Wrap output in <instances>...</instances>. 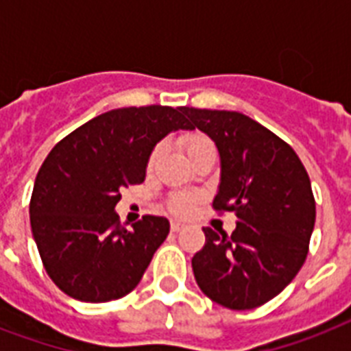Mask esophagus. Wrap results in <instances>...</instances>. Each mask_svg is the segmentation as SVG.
<instances>
[{
    "instance_id": "esophagus-1",
    "label": "esophagus",
    "mask_w": 351,
    "mask_h": 351,
    "mask_svg": "<svg viewBox=\"0 0 351 351\" xmlns=\"http://www.w3.org/2000/svg\"><path fill=\"white\" fill-rule=\"evenodd\" d=\"M180 230H184V224H180V222H175V220H173V222H171V231H173V233H176V231H180Z\"/></svg>"
}]
</instances>
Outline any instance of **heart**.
I'll use <instances>...</instances> for the list:
<instances>
[{"label": "heart", "instance_id": "1", "mask_svg": "<svg viewBox=\"0 0 351 351\" xmlns=\"http://www.w3.org/2000/svg\"><path fill=\"white\" fill-rule=\"evenodd\" d=\"M182 143H184V147L187 151V156H191L195 151L198 149L206 147V145H211L208 138L202 136V134H197V132H193V134H187V136L182 138ZM160 149H154L153 154H151V158H149V167H153L156 158H158ZM193 204H195V197L193 195H187V193H178L175 197H171L169 200V211L175 215H187L191 213Z\"/></svg>", "mask_w": 351, "mask_h": 351}]
</instances>
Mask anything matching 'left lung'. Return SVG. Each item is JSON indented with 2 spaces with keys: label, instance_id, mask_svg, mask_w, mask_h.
Returning a JSON list of instances; mask_svg holds the SVG:
<instances>
[{
  "label": "left lung",
  "instance_id": "1",
  "mask_svg": "<svg viewBox=\"0 0 351 351\" xmlns=\"http://www.w3.org/2000/svg\"><path fill=\"white\" fill-rule=\"evenodd\" d=\"M182 111L219 149L215 209L239 219L231 237L204 228L193 273L213 302L253 310L277 297L304 264L315 226L310 176L288 143L242 112Z\"/></svg>",
  "mask_w": 351,
  "mask_h": 351
}]
</instances>
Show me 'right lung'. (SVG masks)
Returning <instances> with one entry per match:
<instances>
[{"label":"right lung","instance_id":"1","mask_svg":"<svg viewBox=\"0 0 351 351\" xmlns=\"http://www.w3.org/2000/svg\"><path fill=\"white\" fill-rule=\"evenodd\" d=\"M184 107H125L93 118L65 136L41 165L30 198V228L49 277L82 302L131 293L169 220L118 222L120 189L145 180L151 153L167 134L191 131Z\"/></svg>","mask_w":351,"mask_h":351}]
</instances>
